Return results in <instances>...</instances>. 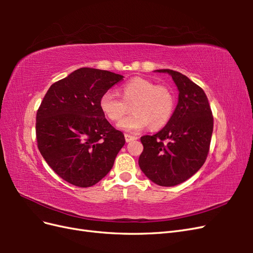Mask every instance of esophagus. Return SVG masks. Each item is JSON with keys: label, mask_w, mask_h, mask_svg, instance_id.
<instances>
[{"label": "esophagus", "mask_w": 253, "mask_h": 253, "mask_svg": "<svg viewBox=\"0 0 253 253\" xmlns=\"http://www.w3.org/2000/svg\"><path fill=\"white\" fill-rule=\"evenodd\" d=\"M125 138H126V142H129V141H133V140L137 139V137L133 136V135H129V134H126L125 135Z\"/></svg>", "instance_id": "esophagus-1"}]
</instances>
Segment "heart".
I'll return each mask as SVG.
<instances>
[{"label": "heart", "instance_id": "b5f03b06", "mask_svg": "<svg viewBox=\"0 0 253 253\" xmlns=\"http://www.w3.org/2000/svg\"><path fill=\"white\" fill-rule=\"evenodd\" d=\"M122 98L113 90H106L99 99V106L106 118L119 121L133 104L131 116L122 119L118 127L126 132H137L147 127L164 126L169 121L173 108L174 97L169 88L156 85L144 78H133L122 87Z\"/></svg>", "mask_w": 253, "mask_h": 253}]
</instances>
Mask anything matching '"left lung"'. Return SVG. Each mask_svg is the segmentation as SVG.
Wrapping results in <instances>:
<instances>
[{"mask_svg": "<svg viewBox=\"0 0 253 253\" xmlns=\"http://www.w3.org/2000/svg\"><path fill=\"white\" fill-rule=\"evenodd\" d=\"M169 74L178 89V102L164 128L142 136L138 164L147 177L158 186L173 187L193 176L205 164L213 132V117L205 91L187 76Z\"/></svg>", "mask_w": 253, "mask_h": 253, "instance_id": "obj_1", "label": "left lung"}]
</instances>
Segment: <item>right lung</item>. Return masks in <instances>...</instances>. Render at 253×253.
Returning a JSON list of instances; mask_svg holds the SVG:
<instances>
[{
    "label": "right lung",
    "instance_id": "obj_1",
    "mask_svg": "<svg viewBox=\"0 0 253 253\" xmlns=\"http://www.w3.org/2000/svg\"><path fill=\"white\" fill-rule=\"evenodd\" d=\"M124 76L81 67L53 83L37 112L41 155L61 178L80 188L96 185L126 143L99 106L104 91Z\"/></svg>",
    "mask_w": 253,
    "mask_h": 253
}]
</instances>
